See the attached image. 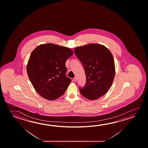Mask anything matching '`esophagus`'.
<instances>
[{
    "instance_id": "obj_1",
    "label": "esophagus",
    "mask_w": 148,
    "mask_h": 148,
    "mask_svg": "<svg viewBox=\"0 0 148 148\" xmlns=\"http://www.w3.org/2000/svg\"><path fill=\"white\" fill-rule=\"evenodd\" d=\"M74 79V82H76V81L77 80V78H76V77H75L74 78V79Z\"/></svg>"
}]
</instances>
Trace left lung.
<instances>
[{
    "mask_svg": "<svg viewBox=\"0 0 148 148\" xmlns=\"http://www.w3.org/2000/svg\"><path fill=\"white\" fill-rule=\"evenodd\" d=\"M82 63L86 76V82L79 87L81 94L86 99H98L106 93L115 75L114 58L109 49L103 45L90 44L74 49Z\"/></svg>",
    "mask_w": 148,
    "mask_h": 148,
    "instance_id": "left-lung-1",
    "label": "left lung"
}]
</instances>
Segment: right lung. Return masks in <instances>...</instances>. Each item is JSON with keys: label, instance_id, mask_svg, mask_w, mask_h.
<instances>
[{"label": "right lung", "instance_id": "1", "mask_svg": "<svg viewBox=\"0 0 148 148\" xmlns=\"http://www.w3.org/2000/svg\"><path fill=\"white\" fill-rule=\"evenodd\" d=\"M73 51L64 46L45 44L32 51L27 66L29 79L42 97L53 101L60 97L71 79L66 76V61Z\"/></svg>", "mask_w": 148, "mask_h": 148}]
</instances>
